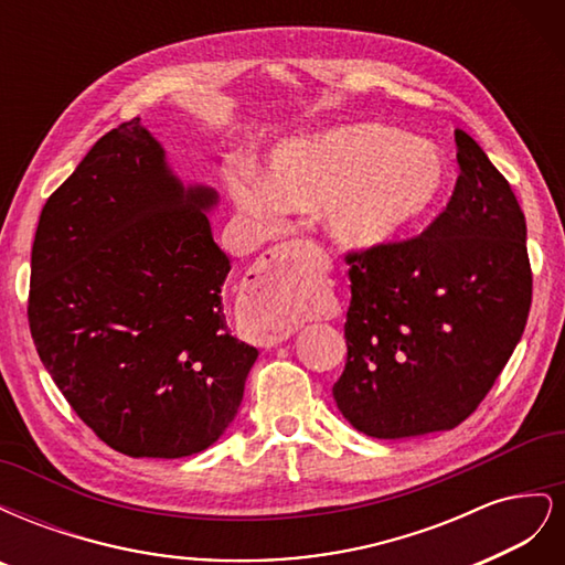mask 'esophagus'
Returning <instances> with one entry per match:
<instances>
[{
  "mask_svg": "<svg viewBox=\"0 0 565 565\" xmlns=\"http://www.w3.org/2000/svg\"><path fill=\"white\" fill-rule=\"evenodd\" d=\"M320 249L306 241L282 243L262 256L243 289V311L252 324V337L262 347H276L295 334L297 324L287 309L299 292V268Z\"/></svg>",
  "mask_w": 565,
  "mask_h": 565,
  "instance_id": "esophagus-1",
  "label": "esophagus"
}]
</instances>
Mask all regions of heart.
Instances as JSON below:
<instances>
[{
	"instance_id": "obj_1",
	"label": "heart",
	"mask_w": 565,
	"mask_h": 565,
	"mask_svg": "<svg viewBox=\"0 0 565 565\" xmlns=\"http://www.w3.org/2000/svg\"><path fill=\"white\" fill-rule=\"evenodd\" d=\"M446 185L448 162L434 143L363 122L282 143L268 160V179H237L233 195L268 224L285 210L324 204V224L339 245L374 249L422 224Z\"/></svg>"
}]
</instances>
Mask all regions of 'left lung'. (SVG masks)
Returning <instances> with one entry per match:
<instances>
[{
    "instance_id": "left-lung-1",
    "label": "left lung",
    "mask_w": 565,
    "mask_h": 565,
    "mask_svg": "<svg viewBox=\"0 0 565 565\" xmlns=\"http://www.w3.org/2000/svg\"><path fill=\"white\" fill-rule=\"evenodd\" d=\"M459 177L422 235L349 252L339 413L372 438L448 431L481 405L533 299L525 216L509 181L455 129Z\"/></svg>"
}]
</instances>
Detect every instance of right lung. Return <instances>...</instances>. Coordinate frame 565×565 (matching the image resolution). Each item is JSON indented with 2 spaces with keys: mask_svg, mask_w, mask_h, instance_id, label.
<instances>
[{
  "mask_svg": "<svg viewBox=\"0 0 565 565\" xmlns=\"http://www.w3.org/2000/svg\"><path fill=\"white\" fill-rule=\"evenodd\" d=\"M218 195L183 185L164 148L122 122L44 204L28 320L65 401L113 450L177 459L228 429L256 361L228 332Z\"/></svg>",
  "mask_w": 565,
  "mask_h": 565,
  "instance_id": "add662e5",
  "label": "right lung"
}]
</instances>
